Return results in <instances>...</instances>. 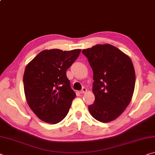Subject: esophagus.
Instances as JSON below:
<instances>
[{
	"label": "esophagus",
	"mask_w": 155,
	"mask_h": 155,
	"mask_svg": "<svg viewBox=\"0 0 155 155\" xmlns=\"http://www.w3.org/2000/svg\"><path fill=\"white\" fill-rule=\"evenodd\" d=\"M86 91H87V89H86L85 87H83L82 90L80 91V94H84V93H85Z\"/></svg>",
	"instance_id": "esophagus-1"
}]
</instances>
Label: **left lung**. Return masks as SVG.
Segmentation results:
<instances>
[{"mask_svg":"<svg viewBox=\"0 0 155 155\" xmlns=\"http://www.w3.org/2000/svg\"><path fill=\"white\" fill-rule=\"evenodd\" d=\"M82 52L94 74L95 101L89 105V111L98 121L111 122L122 114L132 98L135 84L132 61L110 44L94 46Z\"/></svg>","mask_w":155,"mask_h":155,"instance_id":"8db88e82","label":"left lung"}]
</instances>
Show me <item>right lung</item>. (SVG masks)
I'll use <instances>...</instances> for the list:
<instances>
[{
	"mask_svg": "<svg viewBox=\"0 0 155 155\" xmlns=\"http://www.w3.org/2000/svg\"><path fill=\"white\" fill-rule=\"evenodd\" d=\"M81 51L45 50L26 67L23 77L26 98L42 121L54 124L67 115L76 94L70 87L66 71Z\"/></svg>",
	"mask_w": 155,
	"mask_h": 155,
	"instance_id": "right-lung-1",
	"label": "right lung"
}]
</instances>
